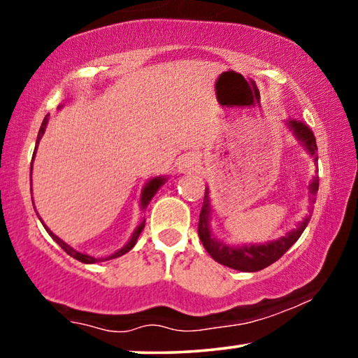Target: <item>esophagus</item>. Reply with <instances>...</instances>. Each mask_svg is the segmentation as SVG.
I'll return each mask as SVG.
<instances>
[{
    "label": "esophagus",
    "instance_id": "esophagus-1",
    "mask_svg": "<svg viewBox=\"0 0 358 358\" xmlns=\"http://www.w3.org/2000/svg\"><path fill=\"white\" fill-rule=\"evenodd\" d=\"M192 158H182V162H180V169H189L192 166Z\"/></svg>",
    "mask_w": 358,
    "mask_h": 358
}]
</instances>
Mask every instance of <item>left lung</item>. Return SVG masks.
Returning <instances> with one entry per match:
<instances>
[{
	"instance_id": "left-lung-1",
	"label": "left lung",
	"mask_w": 358,
	"mask_h": 358,
	"mask_svg": "<svg viewBox=\"0 0 358 358\" xmlns=\"http://www.w3.org/2000/svg\"><path fill=\"white\" fill-rule=\"evenodd\" d=\"M287 127L294 132V136L297 141L307 148V152L312 155L313 162L318 163V148H317V141H315V136L307 124L302 121H292L287 122ZM318 182L320 178L315 176L310 182V195H312V201H315V195L318 192ZM210 215H211V203H210V195L208 189L205 190V199H203V206H201L200 211V220H199V237L201 243H203L205 250L210 253L211 258L216 260L221 265L229 266L232 269H239V271H260V269L273 265L274 262L279 260L284 253H286L289 248H291L302 232L307 227L310 216H305L303 221H300L297 227L287 232L286 236L281 237V239L260 243V245H241V247H232L226 245L216 239V237L211 234L210 229Z\"/></svg>"
}]
</instances>
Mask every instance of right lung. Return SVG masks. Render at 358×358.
<instances>
[{
  "label": "right lung",
  "instance_id": "add662e5",
  "mask_svg": "<svg viewBox=\"0 0 358 358\" xmlns=\"http://www.w3.org/2000/svg\"><path fill=\"white\" fill-rule=\"evenodd\" d=\"M61 108V106H59ZM48 116L50 115H46L45 116V119H43V122H41V127H40V131H38V137H37V143H35V152H34V158H35V153H37V147H38V142H40V138L43 137V134H45V129H46V124H48ZM34 158H32V162H34ZM30 171H32V168H30ZM166 182V178H153V179H150L147 184H145V187H143V190H142V195H141V206H142V210H145L148 206V203H150V200L153 199L155 196V194H157L158 192V189L162 187V185ZM32 203H34V199H32ZM40 217V216H38ZM40 221H41V217H40ZM41 224H43V221H41ZM45 226V224H43ZM143 227H145V221H142L141 224L137 226V229L134 231V234H132V237L131 239H129V242L126 243V245H124L122 248H119L117 252H115V253H111L110 257H105V258H95V257H90V255H87V253H80V252H77V250H74V248H72L71 245H67V243L64 242V241H61L58 236L56 234H53V232H51L48 227L45 226V229H46V232H48V234L53 237V241L58 243V245L63 248V250L67 253V255H71L72 258H76V260H79V262H82V263H98V262H105V260H113V258H117V257H121V255H124V253H127L129 250H131V248L136 245V242H137V239H138V236H141V232L143 231Z\"/></svg>",
  "mask_w": 358,
  "mask_h": 358
}]
</instances>
